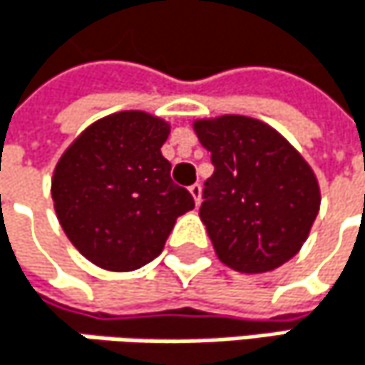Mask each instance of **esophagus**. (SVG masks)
Instances as JSON below:
<instances>
[{
	"mask_svg": "<svg viewBox=\"0 0 365 365\" xmlns=\"http://www.w3.org/2000/svg\"><path fill=\"white\" fill-rule=\"evenodd\" d=\"M187 190H190V194H192V198H194V202H196V207H198V205H200V196H202L200 183H194V185H190Z\"/></svg>",
	"mask_w": 365,
	"mask_h": 365,
	"instance_id": "1",
	"label": "esophagus"
}]
</instances>
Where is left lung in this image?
<instances>
[{
    "label": "left lung",
    "instance_id": "8db88e82",
    "mask_svg": "<svg viewBox=\"0 0 365 365\" xmlns=\"http://www.w3.org/2000/svg\"><path fill=\"white\" fill-rule=\"evenodd\" d=\"M215 167L200 220L217 257L239 272H270L309 239L322 192L311 165L272 126L226 113L194 120Z\"/></svg>",
    "mask_w": 365,
    "mask_h": 365
}]
</instances>
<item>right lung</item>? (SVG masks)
Wrapping results in <instances>:
<instances>
[{
    "mask_svg": "<svg viewBox=\"0 0 365 365\" xmlns=\"http://www.w3.org/2000/svg\"><path fill=\"white\" fill-rule=\"evenodd\" d=\"M171 124L141 110L86 126L61 154L52 200L61 228L95 266L128 272L158 257L178 217L194 209L160 148Z\"/></svg>",
    "mask_w": 365,
    "mask_h": 365,
    "instance_id": "add662e5",
    "label": "right lung"
}]
</instances>
